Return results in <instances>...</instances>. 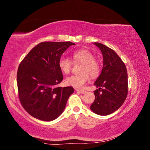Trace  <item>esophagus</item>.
<instances>
[{"label": "esophagus", "mask_w": 150, "mask_h": 150, "mask_svg": "<svg viewBox=\"0 0 150 150\" xmlns=\"http://www.w3.org/2000/svg\"><path fill=\"white\" fill-rule=\"evenodd\" d=\"M76 91L77 92H78V93H81V94H84V93H86V91H84V90H81V89H76Z\"/></svg>", "instance_id": "esophagus-1"}]
</instances>
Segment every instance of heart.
Returning a JSON list of instances; mask_svg holds the SVG:
<instances>
[{"label":"heart","mask_w":150,"mask_h":150,"mask_svg":"<svg viewBox=\"0 0 150 150\" xmlns=\"http://www.w3.org/2000/svg\"><path fill=\"white\" fill-rule=\"evenodd\" d=\"M72 58L75 62L82 63L81 66V74L72 75L66 79L67 85L76 88H82L89 79L96 78L100 72V64L95 59L94 54L85 49H81L72 54ZM61 71L65 74L69 73L72 69V62L69 58L62 57L58 62Z\"/></svg>","instance_id":"1"}]
</instances>
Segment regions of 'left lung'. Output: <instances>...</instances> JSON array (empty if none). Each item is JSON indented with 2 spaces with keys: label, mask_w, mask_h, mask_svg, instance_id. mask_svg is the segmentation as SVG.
I'll list each match as a JSON object with an SVG mask.
<instances>
[{
  "label": "left lung",
  "mask_w": 150,
  "mask_h": 150,
  "mask_svg": "<svg viewBox=\"0 0 150 150\" xmlns=\"http://www.w3.org/2000/svg\"><path fill=\"white\" fill-rule=\"evenodd\" d=\"M94 44L102 52L103 67L94 84L99 89L94 91L95 99L90 109L97 115L106 116L124 103L128 94V73L125 63L112 49L101 43Z\"/></svg>",
  "instance_id": "left-lung-1"
}]
</instances>
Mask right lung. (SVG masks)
<instances>
[{"mask_svg":"<svg viewBox=\"0 0 150 150\" xmlns=\"http://www.w3.org/2000/svg\"><path fill=\"white\" fill-rule=\"evenodd\" d=\"M71 42H42L28 54L19 64L17 83L19 100L30 115L51 121L64 111L74 93L69 87H57L63 79L59 60Z\"/></svg>","mask_w":150,"mask_h":150,"instance_id":"obj_1","label":"right lung"}]
</instances>
